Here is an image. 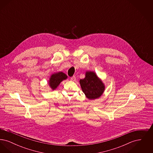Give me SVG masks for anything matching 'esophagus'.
<instances>
[{
  "instance_id": "obj_1",
  "label": "esophagus",
  "mask_w": 153,
  "mask_h": 153,
  "mask_svg": "<svg viewBox=\"0 0 153 153\" xmlns=\"http://www.w3.org/2000/svg\"><path fill=\"white\" fill-rule=\"evenodd\" d=\"M76 78L75 76H72V77H71V80H72V81H76Z\"/></svg>"
}]
</instances>
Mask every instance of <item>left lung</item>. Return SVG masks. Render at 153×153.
<instances>
[{"instance_id":"obj_1","label":"left lung","mask_w":153,"mask_h":153,"mask_svg":"<svg viewBox=\"0 0 153 153\" xmlns=\"http://www.w3.org/2000/svg\"><path fill=\"white\" fill-rule=\"evenodd\" d=\"M82 92L89 100H94L102 96L105 86L102 80L94 72H87L85 77L80 80Z\"/></svg>"}]
</instances>
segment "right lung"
Segmentation results:
<instances>
[{
	"label": "right lung",
	"mask_w": 153,
	"mask_h": 153,
	"mask_svg": "<svg viewBox=\"0 0 153 153\" xmlns=\"http://www.w3.org/2000/svg\"><path fill=\"white\" fill-rule=\"evenodd\" d=\"M67 79V76L65 73L60 72L58 73H54L51 75L49 81V85L53 90H54L58 87L61 81Z\"/></svg>",
	"instance_id": "right-lung-1"
}]
</instances>
